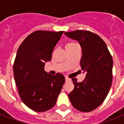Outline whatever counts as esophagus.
<instances>
[{
	"label": "esophagus",
	"instance_id": "1",
	"mask_svg": "<svg viewBox=\"0 0 124 124\" xmlns=\"http://www.w3.org/2000/svg\"><path fill=\"white\" fill-rule=\"evenodd\" d=\"M65 80H66V82H67V81L70 80V79H69V78H67V77H66V78H65Z\"/></svg>",
	"mask_w": 124,
	"mask_h": 124
}]
</instances>
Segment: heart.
<instances>
[{"instance_id": "obj_1", "label": "heart", "mask_w": 124, "mask_h": 124, "mask_svg": "<svg viewBox=\"0 0 124 124\" xmlns=\"http://www.w3.org/2000/svg\"><path fill=\"white\" fill-rule=\"evenodd\" d=\"M78 45L75 42H68L66 44V46H65V48H66V50H70V49L73 48H74L76 46H78Z\"/></svg>"}]
</instances>
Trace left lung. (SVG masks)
<instances>
[{"instance_id":"8db88e82","label":"left lung","mask_w":124,"mask_h":124,"mask_svg":"<svg viewBox=\"0 0 124 124\" xmlns=\"http://www.w3.org/2000/svg\"><path fill=\"white\" fill-rule=\"evenodd\" d=\"M78 41L82 48L80 66L86 78L82 82L72 78L74 88L69 94L74 108L91 112L101 105L109 92L112 82L113 60L106 44L100 36L86 31L65 32Z\"/></svg>"}]
</instances>
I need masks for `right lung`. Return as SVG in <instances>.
I'll return each instance as SVG.
<instances>
[{
    "instance_id": "right-lung-1",
    "label": "right lung",
    "mask_w": 124,
    "mask_h": 124,
    "mask_svg": "<svg viewBox=\"0 0 124 124\" xmlns=\"http://www.w3.org/2000/svg\"><path fill=\"white\" fill-rule=\"evenodd\" d=\"M63 32L35 31L18 49L13 66L16 86L23 103L35 112L52 108L65 82L62 74L52 76L44 71Z\"/></svg>"
}]
</instances>
